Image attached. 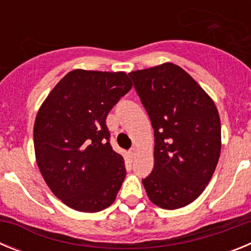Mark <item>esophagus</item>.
I'll return each instance as SVG.
<instances>
[{"mask_svg":"<svg viewBox=\"0 0 251 251\" xmlns=\"http://www.w3.org/2000/svg\"><path fill=\"white\" fill-rule=\"evenodd\" d=\"M137 154H138V151H137L136 148H132V150L129 151V156L132 157V158H134V157H136Z\"/></svg>","mask_w":251,"mask_h":251,"instance_id":"obj_1","label":"esophagus"}]
</instances>
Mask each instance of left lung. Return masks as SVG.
I'll list each match as a JSON object with an SVG mask.
<instances>
[{
  "instance_id": "left-lung-1",
  "label": "left lung",
  "mask_w": 251,
  "mask_h": 251,
  "mask_svg": "<svg viewBox=\"0 0 251 251\" xmlns=\"http://www.w3.org/2000/svg\"><path fill=\"white\" fill-rule=\"evenodd\" d=\"M154 129V167L142 182L154 205L194 202L211 179L221 152V123L211 97L178 65L130 72Z\"/></svg>"
}]
</instances>
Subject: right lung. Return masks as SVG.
I'll return each mask as SVG.
<instances>
[{"label":"right lung","instance_id":"obj_1","mask_svg":"<svg viewBox=\"0 0 251 251\" xmlns=\"http://www.w3.org/2000/svg\"><path fill=\"white\" fill-rule=\"evenodd\" d=\"M132 85L124 72L76 69L39 108L34 124L37 167L51 192L70 208L98 212L114 202L126 167L110 146L105 119Z\"/></svg>","mask_w":251,"mask_h":251}]
</instances>
